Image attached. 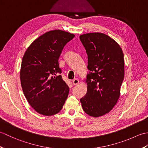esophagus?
Wrapping results in <instances>:
<instances>
[{
    "instance_id": "obj_1",
    "label": "esophagus",
    "mask_w": 148,
    "mask_h": 148,
    "mask_svg": "<svg viewBox=\"0 0 148 148\" xmlns=\"http://www.w3.org/2000/svg\"><path fill=\"white\" fill-rule=\"evenodd\" d=\"M79 80L77 79H74V80H72V84H74V85H77V84L79 83Z\"/></svg>"
}]
</instances>
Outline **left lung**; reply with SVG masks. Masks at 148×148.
Returning <instances> with one entry per match:
<instances>
[{
    "mask_svg": "<svg viewBox=\"0 0 148 148\" xmlns=\"http://www.w3.org/2000/svg\"><path fill=\"white\" fill-rule=\"evenodd\" d=\"M88 55L87 92L80 99L83 111L93 117L108 113L117 103L124 79V55L114 39L102 33L79 37Z\"/></svg>",
    "mask_w": 148,
    "mask_h": 148,
    "instance_id": "1",
    "label": "left lung"
}]
</instances>
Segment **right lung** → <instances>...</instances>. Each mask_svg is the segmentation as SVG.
<instances>
[{
    "label": "right lung",
    "instance_id": "1",
    "mask_svg": "<svg viewBox=\"0 0 148 148\" xmlns=\"http://www.w3.org/2000/svg\"><path fill=\"white\" fill-rule=\"evenodd\" d=\"M74 35L51 30L36 39L22 59L20 80L27 101L36 112L45 116L61 111L69 88L60 75L58 59L64 46Z\"/></svg>",
    "mask_w": 148,
    "mask_h": 148
}]
</instances>
